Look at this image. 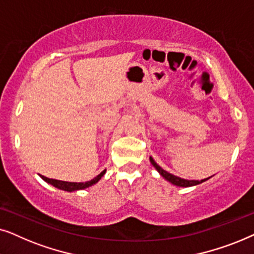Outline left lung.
<instances>
[{
	"label": "left lung",
	"mask_w": 254,
	"mask_h": 254,
	"mask_svg": "<svg viewBox=\"0 0 254 254\" xmlns=\"http://www.w3.org/2000/svg\"><path fill=\"white\" fill-rule=\"evenodd\" d=\"M150 159V163L152 165H154V168L157 170L159 175H161L163 178L165 180H168L169 183H171L172 185H176V186H179V187H190V186H196L199 185V184H202L204 182H207L208 179H210L211 177H208V178H204V179H201V180H187V179H183L180 178V177H177L175 175H171V173H169L168 171H165V170H163L161 166H159L157 163L154 161V158L149 157Z\"/></svg>",
	"instance_id": "1"
}]
</instances>
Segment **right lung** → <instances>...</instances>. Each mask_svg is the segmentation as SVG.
<instances>
[{
  "label": "right lung",
  "instance_id": "add662e5",
  "mask_svg": "<svg viewBox=\"0 0 254 254\" xmlns=\"http://www.w3.org/2000/svg\"><path fill=\"white\" fill-rule=\"evenodd\" d=\"M106 170H104L99 173L98 176L95 177V178L89 180V182H85V183H69V182H62V180H57V179H50L47 178V177L45 176H41V178H43L45 182L51 184V185H53L54 187H57L59 190H67V192H74V190H84V189H88V187L95 185L100 180V178L105 175Z\"/></svg>",
  "mask_w": 254,
  "mask_h": 254
}]
</instances>
